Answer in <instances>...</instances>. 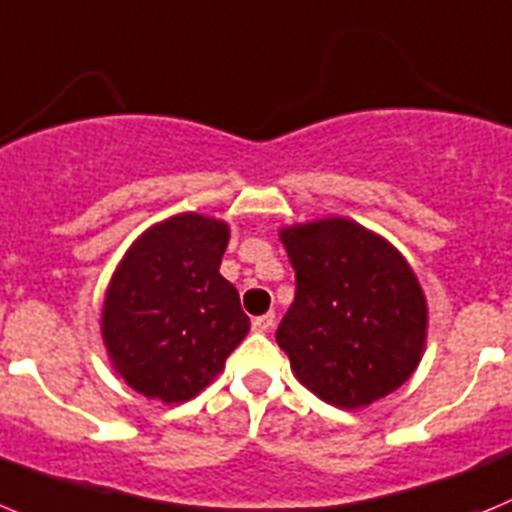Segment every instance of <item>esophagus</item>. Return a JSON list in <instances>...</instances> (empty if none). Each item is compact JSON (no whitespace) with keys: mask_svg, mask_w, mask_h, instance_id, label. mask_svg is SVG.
<instances>
[{"mask_svg":"<svg viewBox=\"0 0 512 512\" xmlns=\"http://www.w3.org/2000/svg\"><path fill=\"white\" fill-rule=\"evenodd\" d=\"M275 326V313H265V316H257L255 321H252V329L255 331H270Z\"/></svg>","mask_w":512,"mask_h":512,"instance_id":"1","label":"esophagus"}]
</instances>
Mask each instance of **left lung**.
Masks as SVG:
<instances>
[{"mask_svg": "<svg viewBox=\"0 0 512 512\" xmlns=\"http://www.w3.org/2000/svg\"><path fill=\"white\" fill-rule=\"evenodd\" d=\"M296 298L275 339L311 393L362 408L398 390L421 362L426 298L390 242L334 216L280 232Z\"/></svg>", "mask_w": 512, "mask_h": 512, "instance_id": "8db88e82", "label": "left lung"}]
</instances>
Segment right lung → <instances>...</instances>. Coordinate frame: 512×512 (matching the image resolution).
<instances>
[{
  "instance_id": "right-lung-1",
  "label": "right lung",
  "mask_w": 512,
  "mask_h": 512,
  "mask_svg": "<svg viewBox=\"0 0 512 512\" xmlns=\"http://www.w3.org/2000/svg\"><path fill=\"white\" fill-rule=\"evenodd\" d=\"M229 227L178 214L147 229L114 270L101 336L132 390L183 403L224 370L250 331L239 293L222 278Z\"/></svg>"
}]
</instances>
